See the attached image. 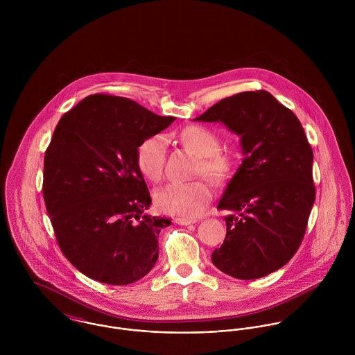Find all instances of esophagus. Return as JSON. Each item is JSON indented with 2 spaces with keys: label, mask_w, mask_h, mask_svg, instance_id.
Masks as SVG:
<instances>
[{
  "label": "esophagus",
  "mask_w": 355,
  "mask_h": 355,
  "mask_svg": "<svg viewBox=\"0 0 355 355\" xmlns=\"http://www.w3.org/2000/svg\"><path fill=\"white\" fill-rule=\"evenodd\" d=\"M175 223H176V224H179V225H190V224L196 223V220L184 218V217H176V218H175Z\"/></svg>",
  "instance_id": "esophagus-1"
}]
</instances>
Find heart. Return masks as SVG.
<instances>
[{"instance_id":"obj_1","label":"heart","mask_w":355,"mask_h":355,"mask_svg":"<svg viewBox=\"0 0 355 355\" xmlns=\"http://www.w3.org/2000/svg\"><path fill=\"white\" fill-rule=\"evenodd\" d=\"M182 144L200 155L196 173L206 176L213 183L227 182L235 172V154L220 149L217 134L202 125H189L179 134ZM166 154V141L162 135H152L137 149V165L141 173L157 180L162 175ZM213 191L206 180L171 182L161 187L154 202L158 210L183 217H197L211 200Z\"/></svg>"}]
</instances>
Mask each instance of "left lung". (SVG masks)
Returning a JSON list of instances; mask_svg holds the SVG:
<instances>
[{"label": "left lung", "mask_w": 355, "mask_h": 355, "mask_svg": "<svg viewBox=\"0 0 355 355\" xmlns=\"http://www.w3.org/2000/svg\"><path fill=\"white\" fill-rule=\"evenodd\" d=\"M196 121H221L241 135L245 158L217 209L224 243L211 253L221 272L263 277L298 252L315 198L313 150L298 117L265 90L243 92L210 106Z\"/></svg>", "instance_id": "1"}]
</instances>
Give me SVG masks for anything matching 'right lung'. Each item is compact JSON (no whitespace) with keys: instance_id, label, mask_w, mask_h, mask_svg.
<instances>
[{"instance_id":"obj_1","label":"right lung","mask_w":355,"mask_h":355,"mask_svg":"<svg viewBox=\"0 0 355 355\" xmlns=\"http://www.w3.org/2000/svg\"><path fill=\"white\" fill-rule=\"evenodd\" d=\"M173 121L109 94L89 96L60 119L45 153L44 200L61 252L87 277L125 286L155 265L171 220L146 213L152 198L137 149Z\"/></svg>"}]
</instances>
